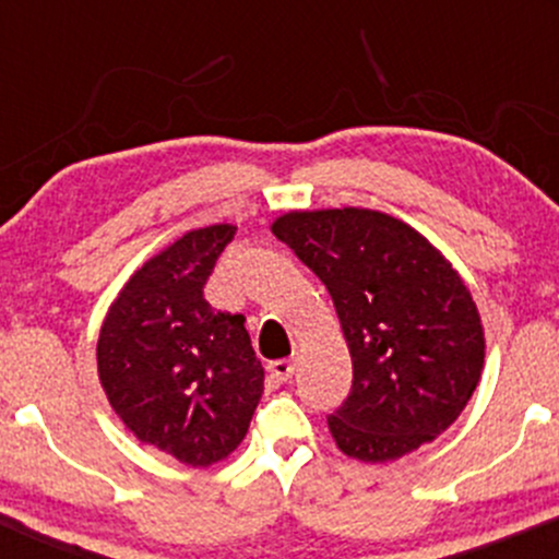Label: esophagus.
<instances>
[{"instance_id":"esophagus-1","label":"esophagus","mask_w":559,"mask_h":559,"mask_svg":"<svg viewBox=\"0 0 559 559\" xmlns=\"http://www.w3.org/2000/svg\"><path fill=\"white\" fill-rule=\"evenodd\" d=\"M267 373H271L278 383H286L294 376V362L292 360H275L267 365Z\"/></svg>"}]
</instances>
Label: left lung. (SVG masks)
Listing matches in <instances>:
<instances>
[{
  "instance_id": "8db88e82",
  "label": "left lung",
  "mask_w": 559,
  "mask_h": 559,
  "mask_svg": "<svg viewBox=\"0 0 559 559\" xmlns=\"http://www.w3.org/2000/svg\"><path fill=\"white\" fill-rule=\"evenodd\" d=\"M271 230L329 288L349 346L352 391L329 415L336 447L389 463L444 433L486 355L478 307L452 262L378 210H292Z\"/></svg>"
}]
</instances>
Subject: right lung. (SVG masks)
Returning <instances> with one entry per match:
<instances>
[{
    "label": "right lung",
    "mask_w": 559,
    "mask_h": 559,
    "mask_svg": "<svg viewBox=\"0 0 559 559\" xmlns=\"http://www.w3.org/2000/svg\"><path fill=\"white\" fill-rule=\"evenodd\" d=\"M236 226L186 230L139 267L96 342L99 383L141 444L207 467L247 436L265 370L243 316L210 307L204 284Z\"/></svg>",
    "instance_id": "right-lung-1"
}]
</instances>
